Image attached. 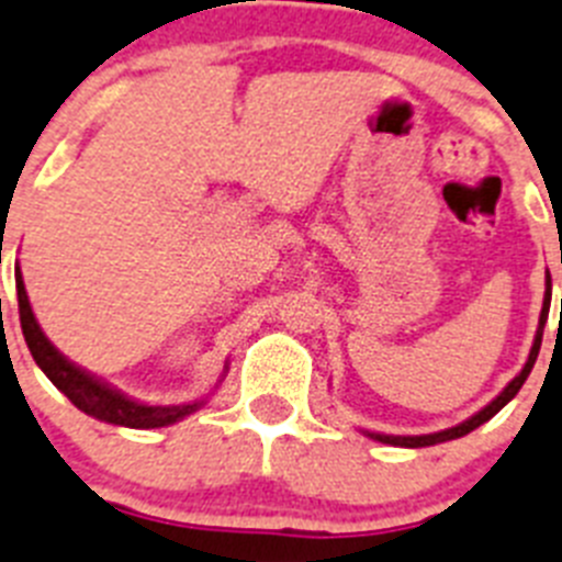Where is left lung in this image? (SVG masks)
Returning <instances> with one entry per match:
<instances>
[{
  "instance_id": "left-lung-1",
  "label": "left lung",
  "mask_w": 562,
  "mask_h": 562,
  "mask_svg": "<svg viewBox=\"0 0 562 562\" xmlns=\"http://www.w3.org/2000/svg\"><path fill=\"white\" fill-rule=\"evenodd\" d=\"M549 305H551V277L549 271H546V296H543V311H540V325H537V334H535V346H531L529 351V360H526V366H522V371L517 376H514L512 383L506 385V389L499 391L497 397L492 400V403L485 405V408H480L474 417L463 419L460 426L454 428H446V431H434V434H417V437H397V434H374V431H366L371 437V440H380V442H389V446H403V449H426V446H437V442H449V440H457V437H465L469 431H474V428H480L483 423H488V419L494 417V414L503 408V405L508 403V400H514V394L522 389V383H526V376L531 374V369H535V360L537 353H540V342H543V328H546V319H549ZM560 317H562V300H560Z\"/></svg>"
}]
</instances>
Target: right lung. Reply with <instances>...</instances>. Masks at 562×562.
Returning <instances> with one entry per match:
<instances>
[{"label":"right lung","instance_id":"right-lung-1","mask_svg":"<svg viewBox=\"0 0 562 562\" xmlns=\"http://www.w3.org/2000/svg\"><path fill=\"white\" fill-rule=\"evenodd\" d=\"M16 296H19V323H22V334H25V342L31 348L33 360L45 371L50 383L63 391L70 403L77 405L79 412L91 414V417L102 419V423H111V426H125V428H162L179 423L188 414L200 412L205 400H193V403L182 405H145L136 403V400L125 397L122 391H116L113 385L102 383L93 374H88L85 369L74 366V362L59 353L54 348L45 331L40 328L36 317H33L31 300H27L25 282H22V273L16 268ZM228 371V366H225ZM223 371V376H225Z\"/></svg>","mask_w":562,"mask_h":562}]
</instances>
